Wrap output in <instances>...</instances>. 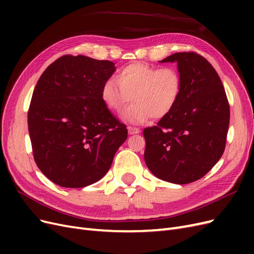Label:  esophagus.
<instances>
[{
  "label": "esophagus",
  "instance_id": "esophagus-1",
  "mask_svg": "<svg viewBox=\"0 0 254 254\" xmlns=\"http://www.w3.org/2000/svg\"><path fill=\"white\" fill-rule=\"evenodd\" d=\"M139 132H140V129L139 128L131 127V126L128 127V133L129 134H136V133H139Z\"/></svg>",
  "mask_w": 254,
  "mask_h": 254
}]
</instances>
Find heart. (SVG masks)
<instances>
[{
	"mask_svg": "<svg viewBox=\"0 0 254 254\" xmlns=\"http://www.w3.org/2000/svg\"><path fill=\"white\" fill-rule=\"evenodd\" d=\"M181 90L182 78L177 68L133 63L122 67L117 79H107L101 95L104 104L114 112H121L130 99L133 101L123 118L139 124L150 118L167 117L178 103Z\"/></svg>",
	"mask_w": 254,
	"mask_h": 254,
	"instance_id": "1",
	"label": "heart"
}]
</instances>
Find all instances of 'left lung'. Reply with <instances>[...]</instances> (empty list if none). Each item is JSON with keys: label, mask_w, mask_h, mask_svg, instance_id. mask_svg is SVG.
<instances>
[{"label": "left lung", "mask_w": 254, "mask_h": 254, "mask_svg": "<svg viewBox=\"0 0 254 254\" xmlns=\"http://www.w3.org/2000/svg\"><path fill=\"white\" fill-rule=\"evenodd\" d=\"M160 63H177L182 90L174 110L144 129L145 163L161 180L188 184L209 173L224 153L230 106L217 72L197 53H176Z\"/></svg>", "instance_id": "obj_1"}]
</instances>
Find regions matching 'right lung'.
Returning <instances> with one entry per match:
<instances>
[{"instance_id":"1","label":"right lung","mask_w":254,"mask_h":254,"mask_svg":"<svg viewBox=\"0 0 254 254\" xmlns=\"http://www.w3.org/2000/svg\"><path fill=\"white\" fill-rule=\"evenodd\" d=\"M114 71L108 60L64 55L36 84L27 114L34 159L57 186L79 189L101 180L127 139L126 126L101 95Z\"/></svg>"}]
</instances>
